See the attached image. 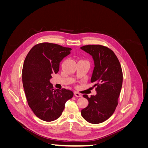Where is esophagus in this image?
Listing matches in <instances>:
<instances>
[{
    "instance_id": "esophagus-1",
    "label": "esophagus",
    "mask_w": 148,
    "mask_h": 148,
    "mask_svg": "<svg viewBox=\"0 0 148 148\" xmlns=\"http://www.w3.org/2000/svg\"><path fill=\"white\" fill-rule=\"evenodd\" d=\"M74 95H75V96L76 97H82V96L81 94L78 92H74Z\"/></svg>"
}]
</instances>
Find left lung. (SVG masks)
<instances>
[{
    "mask_svg": "<svg viewBox=\"0 0 148 148\" xmlns=\"http://www.w3.org/2000/svg\"><path fill=\"white\" fill-rule=\"evenodd\" d=\"M95 62L91 82L96 83V95L89 97L88 106L82 110V117L87 122L97 124L104 122L112 115L118 105L123 82L122 67L118 58L110 49L101 45L82 46Z\"/></svg>",
    "mask_w": 148,
    "mask_h": 148,
    "instance_id": "obj_1",
    "label": "left lung"
}]
</instances>
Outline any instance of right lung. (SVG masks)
I'll return each mask as SVG.
<instances>
[{"label": "right lung", "mask_w": 148, "mask_h": 148, "mask_svg": "<svg viewBox=\"0 0 148 148\" xmlns=\"http://www.w3.org/2000/svg\"><path fill=\"white\" fill-rule=\"evenodd\" d=\"M71 48L43 42L35 45L26 56L22 70V82L28 104L38 118L51 122L59 118L65 104L72 98L69 89H54L50 83L59 70L60 62L70 53Z\"/></svg>", "instance_id": "1"}]
</instances>
